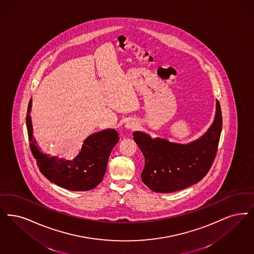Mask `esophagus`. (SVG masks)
<instances>
[{
  "mask_svg": "<svg viewBox=\"0 0 254 254\" xmlns=\"http://www.w3.org/2000/svg\"><path fill=\"white\" fill-rule=\"evenodd\" d=\"M137 126H138V124L135 122L134 120H128V121H127V123H126L125 127H126L127 129L133 130V129H135V128L137 127Z\"/></svg>",
  "mask_w": 254,
  "mask_h": 254,
  "instance_id": "obj_1",
  "label": "esophagus"
}]
</instances>
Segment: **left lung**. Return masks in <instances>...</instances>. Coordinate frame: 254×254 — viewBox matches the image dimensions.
<instances>
[{"label": "left lung", "mask_w": 254, "mask_h": 254, "mask_svg": "<svg viewBox=\"0 0 254 254\" xmlns=\"http://www.w3.org/2000/svg\"><path fill=\"white\" fill-rule=\"evenodd\" d=\"M214 119L201 137L188 143L152 138L142 131L133 139L144 156L143 183L154 192L172 193L198 183L213 164L222 129L219 102L215 104Z\"/></svg>", "instance_id": "8db88e82"}]
</instances>
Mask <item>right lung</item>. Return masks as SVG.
Wrapping results in <instances>:
<instances>
[{"mask_svg": "<svg viewBox=\"0 0 254 254\" xmlns=\"http://www.w3.org/2000/svg\"><path fill=\"white\" fill-rule=\"evenodd\" d=\"M31 109L32 99L28 105L26 127L31 151L41 174L52 183L71 191H89L96 187L103 180L112 148L119 141L118 132L108 128L91 134L83 142L79 154L73 160H66L42 152L37 145L33 137Z\"/></svg>", "mask_w": 254, "mask_h": 254, "instance_id": "add662e5", "label": "right lung"}]
</instances>
